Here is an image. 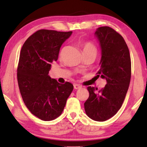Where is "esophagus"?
I'll list each match as a JSON object with an SVG mask.
<instances>
[{
    "label": "esophagus",
    "instance_id": "obj_1",
    "mask_svg": "<svg viewBox=\"0 0 147 147\" xmlns=\"http://www.w3.org/2000/svg\"><path fill=\"white\" fill-rule=\"evenodd\" d=\"M81 88H82V86H79V84H74V88H75V90H77V89H80Z\"/></svg>",
    "mask_w": 147,
    "mask_h": 147
}]
</instances>
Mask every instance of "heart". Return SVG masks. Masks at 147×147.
I'll return each mask as SVG.
<instances>
[{
	"label": "heart",
	"mask_w": 147,
	"mask_h": 147,
	"mask_svg": "<svg viewBox=\"0 0 147 147\" xmlns=\"http://www.w3.org/2000/svg\"><path fill=\"white\" fill-rule=\"evenodd\" d=\"M82 50H83L84 52H87L90 51H95L96 52V48L95 45L92 44L90 42H85L82 45Z\"/></svg>",
	"instance_id": "b5f03b06"
}]
</instances>
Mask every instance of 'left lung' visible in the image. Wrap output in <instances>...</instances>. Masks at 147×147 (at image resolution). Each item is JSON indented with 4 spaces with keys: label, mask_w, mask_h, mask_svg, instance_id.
Returning <instances> with one entry per match:
<instances>
[{
    "label": "left lung",
    "mask_w": 147,
    "mask_h": 147,
    "mask_svg": "<svg viewBox=\"0 0 147 147\" xmlns=\"http://www.w3.org/2000/svg\"><path fill=\"white\" fill-rule=\"evenodd\" d=\"M94 34L102 55L97 77L105 79L107 84L100 90L87 88L89 97L84 109L90 119L104 122L114 116L122 105L131 81V57L124 38L110 27L98 28Z\"/></svg>",
    "instance_id": "left-lung-1"
}]
</instances>
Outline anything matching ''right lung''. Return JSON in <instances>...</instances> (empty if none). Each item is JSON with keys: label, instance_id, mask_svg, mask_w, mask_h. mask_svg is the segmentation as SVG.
<instances>
[{"label": "right lung", "instance_id": "1", "mask_svg": "<svg viewBox=\"0 0 147 147\" xmlns=\"http://www.w3.org/2000/svg\"><path fill=\"white\" fill-rule=\"evenodd\" d=\"M72 33L40 30L22 47L17 68L20 92L31 113L41 120L61 115L73 90L72 84H59L48 75L51 63L58 59L61 46Z\"/></svg>", "mask_w": 147, "mask_h": 147}]
</instances>
